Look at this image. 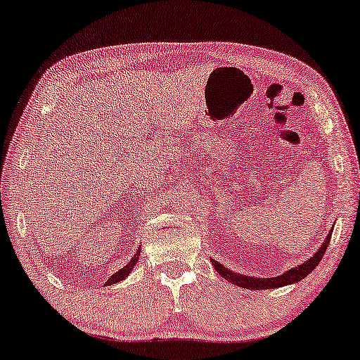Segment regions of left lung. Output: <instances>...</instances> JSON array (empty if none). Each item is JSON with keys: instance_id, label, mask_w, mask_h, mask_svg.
Listing matches in <instances>:
<instances>
[{"instance_id": "left-lung-1", "label": "left lung", "mask_w": 360, "mask_h": 360, "mask_svg": "<svg viewBox=\"0 0 360 360\" xmlns=\"http://www.w3.org/2000/svg\"><path fill=\"white\" fill-rule=\"evenodd\" d=\"M330 238H332V231L325 238L322 247L317 250L316 255L312 256V258L307 259L303 264L293 267V269H288L287 272L281 274V276L277 277H269V278H258V277H247V276H242V274H237V272H232L224 267L222 264H219L218 261L211 259L213 262L216 272L219 274L221 277H224L227 282H231L233 285H237V287H242V288H248V290H271V288H278V287H285V285H290V283H296L300 281H303L306 276H309V274L316 269V266L321 262L322 256L327 252V247L330 243Z\"/></svg>"}]
</instances>
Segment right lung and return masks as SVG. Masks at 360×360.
I'll list each match as a JSON object with an SVG mask.
<instances>
[{
    "mask_svg": "<svg viewBox=\"0 0 360 360\" xmlns=\"http://www.w3.org/2000/svg\"><path fill=\"white\" fill-rule=\"evenodd\" d=\"M139 250H138V253H136L133 258L129 259V262L127 266H123L122 269H120L118 272H115V274H112L110 276V278H108V281L105 282V285H113V283H117V282H120V281H123V278H127L128 276H129V272H131V269H133L134 267V264H136V261H138V256H139Z\"/></svg>",
    "mask_w": 360,
    "mask_h": 360,
    "instance_id": "obj_1",
    "label": "right lung"
}]
</instances>
